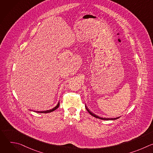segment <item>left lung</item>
I'll list each match as a JSON object with an SVG mask.
<instances>
[{"instance_id":"8db88e82","label":"left lung","mask_w":153,"mask_h":153,"mask_svg":"<svg viewBox=\"0 0 153 153\" xmlns=\"http://www.w3.org/2000/svg\"><path fill=\"white\" fill-rule=\"evenodd\" d=\"M85 108H86V110L88 111V112L91 115V116H93V117H96V118H97V119H102V120H116V119H119V117H116V118H114V119H108V118H103V117H99V116H96V114H94V113H93L92 112H91L88 109V108L86 107V105H85Z\"/></svg>"}]
</instances>
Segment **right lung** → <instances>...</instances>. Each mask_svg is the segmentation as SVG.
<instances>
[{
	"label": "right lung",
	"mask_w": 153,
	"mask_h": 153,
	"mask_svg": "<svg viewBox=\"0 0 153 153\" xmlns=\"http://www.w3.org/2000/svg\"><path fill=\"white\" fill-rule=\"evenodd\" d=\"M59 103H57V105L54 107V108H53V109H51V110H47V111H37V112H36V113H51V112H53V111H54V110H56L57 108H59Z\"/></svg>",
	"instance_id": "add662e5"
}]
</instances>
